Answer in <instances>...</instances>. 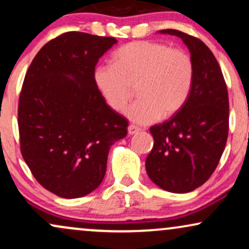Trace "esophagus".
<instances>
[{"label":"esophagus","instance_id":"1","mask_svg":"<svg viewBox=\"0 0 249 249\" xmlns=\"http://www.w3.org/2000/svg\"><path fill=\"white\" fill-rule=\"evenodd\" d=\"M127 131H128V134H130V136H132V134L138 133L141 130H139V128L137 126H134V125H128Z\"/></svg>","mask_w":249,"mask_h":249}]
</instances>
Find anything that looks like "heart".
<instances>
[{"mask_svg": "<svg viewBox=\"0 0 249 249\" xmlns=\"http://www.w3.org/2000/svg\"><path fill=\"white\" fill-rule=\"evenodd\" d=\"M115 63L95 69L93 81L112 110L122 111L132 96L131 84L138 83L139 99L125 115L138 125L171 117L185 104L194 79V64L185 50L171 49L156 41H136L119 48Z\"/></svg>", "mask_w": 249, "mask_h": 249, "instance_id": "b5f03b06", "label": "heart"}]
</instances>
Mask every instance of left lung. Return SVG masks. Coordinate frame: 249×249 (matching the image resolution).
Returning a JSON list of instances; mask_svg holds the SVG:
<instances>
[{
    "label": "left lung",
    "instance_id": "8db88e82",
    "mask_svg": "<svg viewBox=\"0 0 249 249\" xmlns=\"http://www.w3.org/2000/svg\"><path fill=\"white\" fill-rule=\"evenodd\" d=\"M160 34L182 39L194 64L188 98L170 121L150 128L154 145L146 172L157 186L172 193H187L212 176L228 137L230 103L219 63L204 42L179 30Z\"/></svg>",
    "mask_w": 249,
    "mask_h": 249
}]
</instances>
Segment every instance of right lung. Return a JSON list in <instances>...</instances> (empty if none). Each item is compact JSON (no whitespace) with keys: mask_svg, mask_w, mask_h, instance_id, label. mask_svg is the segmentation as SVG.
Segmentation results:
<instances>
[{"mask_svg":"<svg viewBox=\"0 0 249 249\" xmlns=\"http://www.w3.org/2000/svg\"><path fill=\"white\" fill-rule=\"evenodd\" d=\"M113 37L70 31L37 53L18 102L21 152L45 190L75 199L101 185L110 147L126 137V119L97 89V62Z\"/></svg>","mask_w":249,"mask_h":249,"instance_id":"obj_1","label":"right lung"}]
</instances>
